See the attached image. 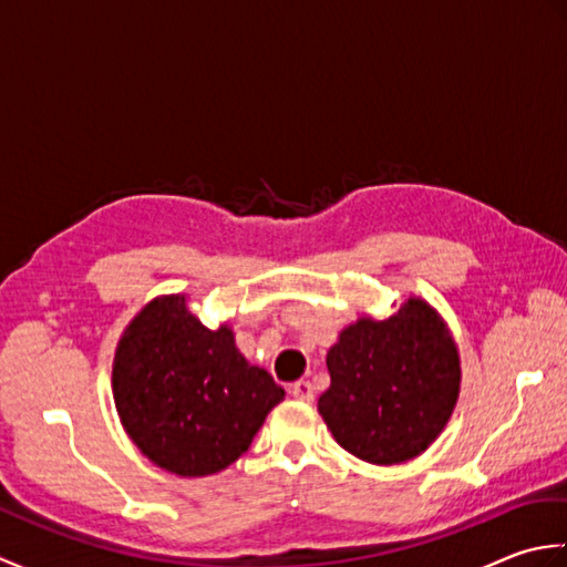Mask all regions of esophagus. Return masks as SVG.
<instances>
[{"instance_id": "34e87169", "label": "esophagus", "mask_w": 567, "mask_h": 567, "mask_svg": "<svg viewBox=\"0 0 567 567\" xmlns=\"http://www.w3.org/2000/svg\"><path fill=\"white\" fill-rule=\"evenodd\" d=\"M292 396L299 402H315V384L309 380H299L292 384Z\"/></svg>"}]
</instances>
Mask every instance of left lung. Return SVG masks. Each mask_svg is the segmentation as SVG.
Instances as JSON below:
<instances>
[{
    "label": "left lung",
    "instance_id": "1",
    "mask_svg": "<svg viewBox=\"0 0 567 567\" xmlns=\"http://www.w3.org/2000/svg\"><path fill=\"white\" fill-rule=\"evenodd\" d=\"M327 368L331 388L319 396V414L348 453L375 465L426 451L461 390L455 343L421 299H409L384 321L348 327Z\"/></svg>",
    "mask_w": 567,
    "mask_h": 567
}]
</instances>
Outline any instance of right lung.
Listing matches in <instances>:
<instances>
[{
  "mask_svg": "<svg viewBox=\"0 0 567 567\" xmlns=\"http://www.w3.org/2000/svg\"><path fill=\"white\" fill-rule=\"evenodd\" d=\"M285 390L238 353L228 327L207 329L185 297H161L131 321L114 358L126 433L167 473L202 477L244 455Z\"/></svg>",
  "mask_w": 567,
  "mask_h": 567,
  "instance_id": "add662e5",
  "label": "right lung"
}]
</instances>
